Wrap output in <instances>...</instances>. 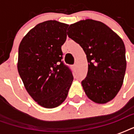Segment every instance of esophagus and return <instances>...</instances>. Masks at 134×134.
I'll list each match as a JSON object with an SVG mask.
<instances>
[{"mask_svg": "<svg viewBox=\"0 0 134 134\" xmlns=\"http://www.w3.org/2000/svg\"><path fill=\"white\" fill-rule=\"evenodd\" d=\"M76 67H77V65H76V64H74V65H73V68H74V69H76Z\"/></svg>", "mask_w": 134, "mask_h": 134, "instance_id": "1", "label": "esophagus"}]
</instances>
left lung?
I'll use <instances>...</instances> for the list:
<instances>
[{"label":"left lung","instance_id":"obj_1","mask_svg":"<svg viewBox=\"0 0 134 134\" xmlns=\"http://www.w3.org/2000/svg\"><path fill=\"white\" fill-rule=\"evenodd\" d=\"M67 35L86 54L88 74L81 84L87 97L97 104L111 101L122 86L127 67L122 40L106 24L92 19L71 24Z\"/></svg>","mask_w":134,"mask_h":134}]
</instances>
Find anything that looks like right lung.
I'll use <instances>...</instances> for the list:
<instances>
[{
	"label": "right lung",
	"instance_id": "add662e5",
	"mask_svg": "<svg viewBox=\"0 0 134 134\" xmlns=\"http://www.w3.org/2000/svg\"><path fill=\"white\" fill-rule=\"evenodd\" d=\"M69 25L50 20L37 24L22 39L17 69L30 97L44 108L60 106L67 98L74 77L64 64L61 46Z\"/></svg>",
	"mask_w": 134,
	"mask_h": 134
}]
</instances>
